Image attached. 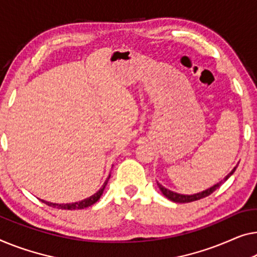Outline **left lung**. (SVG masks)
Listing matches in <instances>:
<instances>
[{"label":"left lung","mask_w":257,"mask_h":257,"mask_svg":"<svg viewBox=\"0 0 257 257\" xmlns=\"http://www.w3.org/2000/svg\"><path fill=\"white\" fill-rule=\"evenodd\" d=\"M235 168H236V167L233 168L231 173H229L228 175H226V177L224 178L223 181H220L219 183H217V185H214L213 187H211V188L206 189V190H204V191H201V193H198V194H194V195H182V194H178V193H174V191H171L170 189L165 188V187H163V186L160 185V183H158V182H157V185H158L159 189L162 190V193H163L164 195H165V196L168 198V200L173 201V202H175V203H188V202H194V201H198V200H201V198H204V197H206V196H209V195H211L214 190L219 188L221 183H223L224 181H226V180H227L229 177H231V175H232L233 173H234Z\"/></svg>","instance_id":"8db88e82"}]
</instances>
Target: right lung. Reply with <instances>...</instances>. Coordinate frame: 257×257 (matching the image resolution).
<instances>
[{
	"label": "right lung",
	"mask_w": 257,
	"mask_h": 257,
	"mask_svg": "<svg viewBox=\"0 0 257 257\" xmlns=\"http://www.w3.org/2000/svg\"><path fill=\"white\" fill-rule=\"evenodd\" d=\"M109 177H110V175H109ZM109 177L107 178V180H106L105 183H104V186H102L101 188L97 191V193H95L94 195H92V196H90L89 198H85V200H83V201H80V202L67 203V204H56V203L46 202V201H43V200H40V201L44 202L45 204L52 206V208H56V209H61V210H78V209H85V208H87V206H91L92 204H94V203L97 202V201L99 200V198H100V196L102 195V191H104L105 187H106V185H107V182H108Z\"/></svg>",
	"instance_id": "right-lung-1"
}]
</instances>
